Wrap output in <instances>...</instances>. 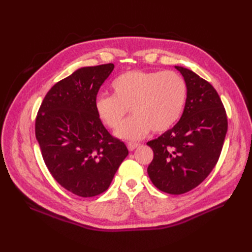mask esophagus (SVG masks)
Segmentation results:
<instances>
[{
  "instance_id": "esophagus-1",
  "label": "esophagus",
  "mask_w": 252,
  "mask_h": 252,
  "mask_svg": "<svg viewBox=\"0 0 252 252\" xmlns=\"http://www.w3.org/2000/svg\"><path fill=\"white\" fill-rule=\"evenodd\" d=\"M126 145H127V148H129V151H130V152H132V151H134L135 148H137L138 146H140V144H138V143L129 142V143L126 144Z\"/></svg>"
}]
</instances>
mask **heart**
<instances>
[{"instance_id":"heart-1","label":"heart","mask_w":252,"mask_h":252,"mask_svg":"<svg viewBox=\"0 0 252 252\" xmlns=\"http://www.w3.org/2000/svg\"><path fill=\"white\" fill-rule=\"evenodd\" d=\"M111 89L112 95L96 97L95 111L106 126L117 129L129 108L133 115L116 134L132 141L151 130H169L179 120L187 95L184 79L173 71H127L111 82Z\"/></svg>"}]
</instances>
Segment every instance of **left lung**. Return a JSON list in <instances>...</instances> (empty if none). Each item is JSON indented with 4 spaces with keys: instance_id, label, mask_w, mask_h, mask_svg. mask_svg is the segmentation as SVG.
<instances>
[{
    "instance_id": "8db88e82",
    "label": "left lung",
    "mask_w": 252,
    "mask_h": 252,
    "mask_svg": "<svg viewBox=\"0 0 252 252\" xmlns=\"http://www.w3.org/2000/svg\"><path fill=\"white\" fill-rule=\"evenodd\" d=\"M175 68L187 87L184 111L172 129L147 143L154 152L147 172L158 189L180 195L197 187L216 167L227 132V117L210 83L189 69Z\"/></svg>"
}]
</instances>
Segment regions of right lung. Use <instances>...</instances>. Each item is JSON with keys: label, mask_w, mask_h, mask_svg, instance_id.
<instances>
[{"label": "right lung", "mask_w": 252, "mask_h": 252, "mask_svg": "<svg viewBox=\"0 0 252 252\" xmlns=\"http://www.w3.org/2000/svg\"><path fill=\"white\" fill-rule=\"evenodd\" d=\"M114 68L105 63L78 69L47 92L37 111L35 137L46 167L63 189L80 197L104 192L129 155L125 143L106 130L94 106Z\"/></svg>", "instance_id": "right-lung-1"}]
</instances>
